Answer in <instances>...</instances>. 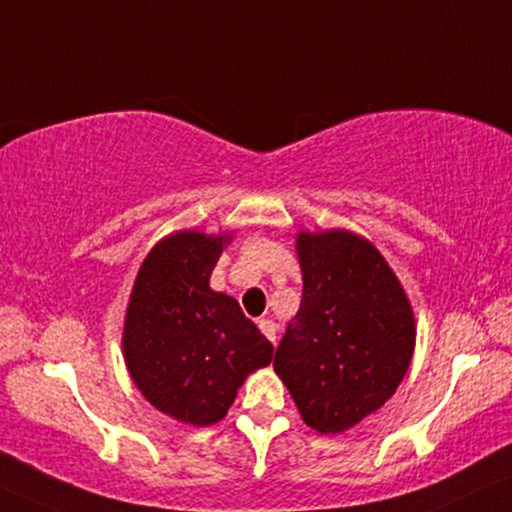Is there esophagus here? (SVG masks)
Wrapping results in <instances>:
<instances>
[{"mask_svg": "<svg viewBox=\"0 0 512 512\" xmlns=\"http://www.w3.org/2000/svg\"><path fill=\"white\" fill-rule=\"evenodd\" d=\"M257 326H260V331L264 333V338H267L269 342H276V323L271 321V319H260L257 321Z\"/></svg>", "mask_w": 512, "mask_h": 512, "instance_id": "obj_1", "label": "esophagus"}]
</instances>
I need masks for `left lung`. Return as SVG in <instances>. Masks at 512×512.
<instances>
[{
	"mask_svg": "<svg viewBox=\"0 0 512 512\" xmlns=\"http://www.w3.org/2000/svg\"><path fill=\"white\" fill-rule=\"evenodd\" d=\"M302 302L274 371L316 432H345L378 411L409 371L416 323L397 276L366 238L300 234Z\"/></svg>",
	"mask_w": 512,
	"mask_h": 512,
	"instance_id": "left-lung-1",
	"label": "left lung"
}]
</instances>
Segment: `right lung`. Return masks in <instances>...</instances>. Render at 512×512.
I'll return each instance as SVG.
<instances>
[{"label": "right lung", "instance_id": "obj_1", "mask_svg": "<svg viewBox=\"0 0 512 512\" xmlns=\"http://www.w3.org/2000/svg\"><path fill=\"white\" fill-rule=\"evenodd\" d=\"M226 236L181 231L141 264L125 319V361L158 411L212 425L234 404L245 375L267 366L274 345L234 297L210 290Z\"/></svg>", "mask_w": 512, "mask_h": 512}]
</instances>
